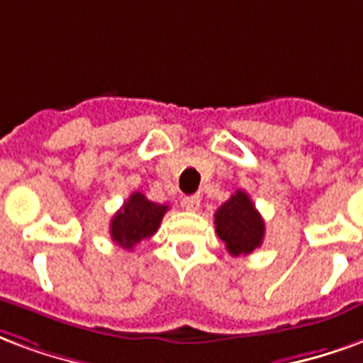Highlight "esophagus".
I'll use <instances>...</instances> for the list:
<instances>
[{"mask_svg": "<svg viewBox=\"0 0 363 363\" xmlns=\"http://www.w3.org/2000/svg\"><path fill=\"white\" fill-rule=\"evenodd\" d=\"M185 211H191V213H197L201 207V195H189L184 199Z\"/></svg>", "mask_w": 363, "mask_h": 363, "instance_id": "1", "label": "esophagus"}]
</instances>
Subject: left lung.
Instances as JSON below:
<instances>
[{"label":"left lung","mask_w":363,"mask_h":363,"mask_svg":"<svg viewBox=\"0 0 363 363\" xmlns=\"http://www.w3.org/2000/svg\"><path fill=\"white\" fill-rule=\"evenodd\" d=\"M216 234L220 238L230 255H250L263 243L265 222L250 199V195L238 189L216 214H214Z\"/></svg>","instance_id":"obj_1"}]
</instances>
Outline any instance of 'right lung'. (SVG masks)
Returning a JSON list of instances; mask_svg holds the SVG:
<instances>
[{"label": "right lung", "instance_id": "obj_1", "mask_svg": "<svg viewBox=\"0 0 363 363\" xmlns=\"http://www.w3.org/2000/svg\"><path fill=\"white\" fill-rule=\"evenodd\" d=\"M166 211L168 205L152 203L141 191L131 193L123 207L113 214L110 222V236L121 247L133 250L135 243L155 234Z\"/></svg>", "mask_w": 363, "mask_h": 363}]
</instances>
